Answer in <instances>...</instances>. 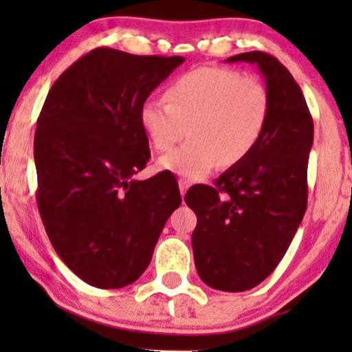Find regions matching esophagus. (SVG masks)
<instances>
[{
	"label": "esophagus",
	"mask_w": 352,
	"mask_h": 352,
	"mask_svg": "<svg viewBox=\"0 0 352 352\" xmlns=\"http://www.w3.org/2000/svg\"><path fill=\"white\" fill-rule=\"evenodd\" d=\"M188 187H190V182L184 180V179H180V180H179V188H180V193H182V195H185V193H187Z\"/></svg>",
	"instance_id": "obj_1"
}]
</instances>
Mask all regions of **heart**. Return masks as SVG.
I'll return each instance as SVG.
<instances>
[{
    "label": "heart",
    "mask_w": 352,
    "mask_h": 352,
    "mask_svg": "<svg viewBox=\"0 0 352 352\" xmlns=\"http://www.w3.org/2000/svg\"><path fill=\"white\" fill-rule=\"evenodd\" d=\"M165 100H147L139 122L157 152H167L188 134L192 139L159 160L160 170L187 182L205 179L220 164L248 159L265 134L270 94L254 78L223 67H197L173 79Z\"/></svg>",
    "instance_id": "b5f03b06"
}]
</instances>
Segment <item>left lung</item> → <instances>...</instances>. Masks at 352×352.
Masks as SVG:
<instances>
[{"label": "left lung", "instance_id": "8db88e82", "mask_svg": "<svg viewBox=\"0 0 352 352\" xmlns=\"http://www.w3.org/2000/svg\"><path fill=\"white\" fill-rule=\"evenodd\" d=\"M256 64L270 94L265 134L248 159L215 185L190 188L197 215L192 235L197 273L220 292H246L276 268L308 205V157L313 119L300 86L273 56L241 52L227 63Z\"/></svg>", "mask_w": 352, "mask_h": 352}]
</instances>
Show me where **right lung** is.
<instances>
[{
	"label": "right lung",
	"mask_w": 352,
	"mask_h": 352,
	"mask_svg": "<svg viewBox=\"0 0 352 352\" xmlns=\"http://www.w3.org/2000/svg\"><path fill=\"white\" fill-rule=\"evenodd\" d=\"M184 60L98 47L44 100L34 134L38 208L60 260L96 288L134 283L182 204L172 173L134 175L151 159L140 107Z\"/></svg>",
	"instance_id": "add662e5"
}]
</instances>
